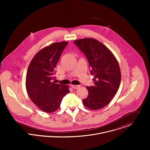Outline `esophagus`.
Returning a JSON list of instances; mask_svg holds the SVG:
<instances>
[{"instance_id": "esophagus-1", "label": "esophagus", "mask_w": 150, "mask_h": 150, "mask_svg": "<svg viewBox=\"0 0 150 150\" xmlns=\"http://www.w3.org/2000/svg\"><path fill=\"white\" fill-rule=\"evenodd\" d=\"M71 86L74 89H78L80 86L79 85H71Z\"/></svg>"}]
</instances>
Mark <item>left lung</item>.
I'll list each match as a JSON object with an SVG mask.
<instances>
[{"label": "left lung", "instance_id": "obj_1", "mask_svg": "<svg viewBox=\"0 0 150 150\" xmlns=\"http://www.w3.org/2000/svg\"><path fill=\"white\" fill-rule=\"evenodd\" d=\"M86 55L92 69L94 86H86L88 95L83 105L96 110L105 107L118 91L121 74L118 62L112 52L99 41L86 38L74 41Z\"/></svg>", "mask_w": 150, "mask_h": 150}]
</instances>
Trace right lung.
Listing matches in <instances>:
<instances>
[{
  "label": "right lung",
  "mask_w": 150,
  "mask_h": 150,
  "mask_svg": "<svg viewBox=\"0 0 150 150\" xmlns=\"http://www.w3.org/2000/svg\"><path fill=\"white\" fill-rule=\"evenodd\" d=\"M67 44V42H61L43 48L33 58L28 69V94L35 105L45 112L56 111L63 98L70 92L69 86L52 82L55 68Z\"/></svg>",
  "instance_id": "obj_1"
}]
</instances>
